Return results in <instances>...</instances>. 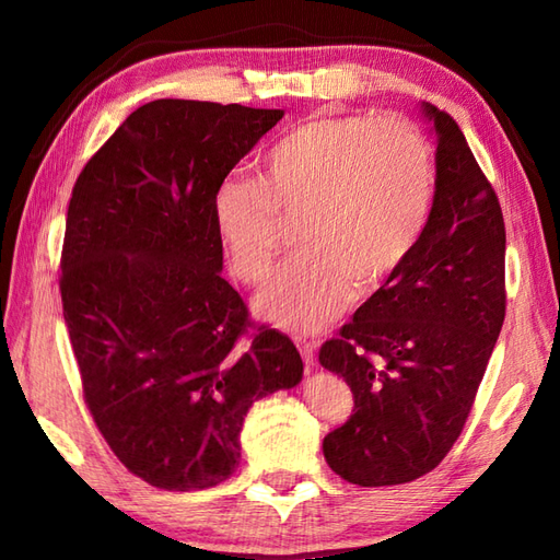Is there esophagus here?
Returning a JSON list of instances; mask_svg holds the SVG:
<instances>
[{
    "instance_id": "esophagus-1",
    "label": "esophagus",
    "mask_w": 560,
    "mask_h": 560,
    "mask_svg": "<svg viewBox=\"0 0 560 560\" xmlns=\"http://www.w3.org/2000/svg\"><path fill=\"white\" fill-rule=\"evenodd\" d=\"M299 351L303 355L305 365H315V343L313 341H299Z\"/></svg>"
}]
</instances>
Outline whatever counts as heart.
I'll return each mask as SVG.
<instances>
[{
	"instance_id": "heart-1",
	"label": "heart",
	"mask_w": 560,
	"mask_h": 560,
	"mask_svg": "<svg viewBox=\"0 0 560 560\" xmlns=\"http://www.w3.org/2000/svg\"><path fill=\"white\" fill-rule=\"evenodd\" d=\"M433 199L423 135L399 115H323L279 137L259 177L233 173L213 195V223L231 269L267 279L283 219H301L289 257L257 295V313L295 335L347 311L359 283L371 291L419 243Z\"/></svg>"
}]
</instances>
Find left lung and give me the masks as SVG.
<instances>
[{"mask_svg": "<svg viewBox=\"0 0 560 560\" xmlns=\"http://www.w3.org/2000/svg\"><path fill=\"white\" fill-rule=\"evenodd\" d=\"M438 135L435 195L419 243L319 349L353 392L325 459L359 486L409 483L459 438L505 319V223L459 125L423 103Z\"/></svg>", "mask_w": 560, "mask_h": 560, "instance_id": "left-lung-1", "label": "left lung"}]
</instances>
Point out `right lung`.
<instances>
[{
    "mask_svg": "<svg viewBox=\"0 0 560 560\" xmlns=\"http://www.w3.org/2000/svg\"><path fill=\"white\" fill-rule=\"evenodd\" d=\"M283 110L161 98L83 165L62 245L65 323L83 399L115 457L163 491L231 477L253 401L303 361L221 277L213 195Z\"/></svg>",
    "mask_w": 560,
    "mask_h": 560,
    "instance_id": "obj_1",
    "label": "right lung"
}]
</instances>
